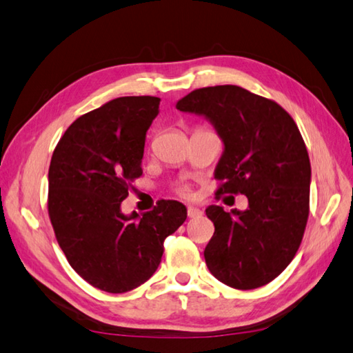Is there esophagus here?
Wrapping results in <instances>:
<instances>
[{"label": "esophagus", "mask_w": 353, "mask_h": 353, "mask_svg": "<svg viewBox=\"0 0 353 353\" xmlns=\"http://www.w3.org/2000/svg\"><path fill=\"white\" fill-rule=\"evenodd\" d=\"M202 210L196 208V206H188V217L190 219H197V217H202Z\"/></svg>", "instance_id": "esophagus-1"}]
</instances>
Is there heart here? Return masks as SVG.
<instances>
[{"label":"heart","instance_id":"b5f03b06","mask_svg":"<svg viewBox=\"0 0 353 353\" xmlns=\"http://www.w3.org/2000/svg\"><path fill=\"white\" fill-rule=\"evenodd\" d=\"M181 192H182V194H188V190L183 188V190H181Z\"/></svg>","mask_w":353,"mask_h":353}]
</instances>
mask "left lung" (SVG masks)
Returning a JSON list of instances; mask_svg holds the SVG:
<instances>
[{"instance_id": "left-lung-1", "label": "left lung", "mask_w": 353, "mask_h": 353, "mask_svg": "<svg viewBox=\"0 0 353 353\" xmlns=\"http://www.w3.org/2000/svg\"><path fill=\"white\" fill-rule=\"evenodd\" d=\"M176 108L203 116L223 142L217 194L248 197L245 211L205 210L216 228L206 266L241 291L268 285L295 257L307 223L310 162L299 127L277 102L239 85L197 88Z\"/></svg>"}]
</instances>
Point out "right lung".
I'll return each mask as SVG.
<instances>
[{"instance_id":"right-lung-1","label":"right lung","mask_w":353,"mask_h":353,"mask_svg":"<svg viewBox=\"0 0 353 353\" xmlns=\"http://www.w3.org/2000/svg\"><path fill=\"white\" fill-rule=\"evenodd\" d=\"M154 96H123L78 117L53 151L48 216L68 263L90 285L122 294L147 281L163 241L186 220L185 205L159 200L125 216L121 203L142 176L147 131L159 114Z\"/></svg>"}]
</instances>
